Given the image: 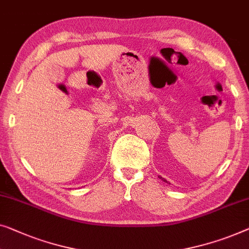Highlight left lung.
Segmentation results:
<instances>
[{"mask_svg":"<svg viewBox=\"0 0 249 249\" xmlns=\"http://www.w3.org/2000/svg\"><path fill=\"white\" fill-rule=\"evenodd\" d=\"M158 178H160L161 179V181H164L165 183H168V182H167V179H165L164 178H161V176H158ZM168 184H169V183H168Z\"/></svg>","mask_w":249,"mask_h":249,"instance_id":"obj_1","label":"left lung"}]
</instances>
